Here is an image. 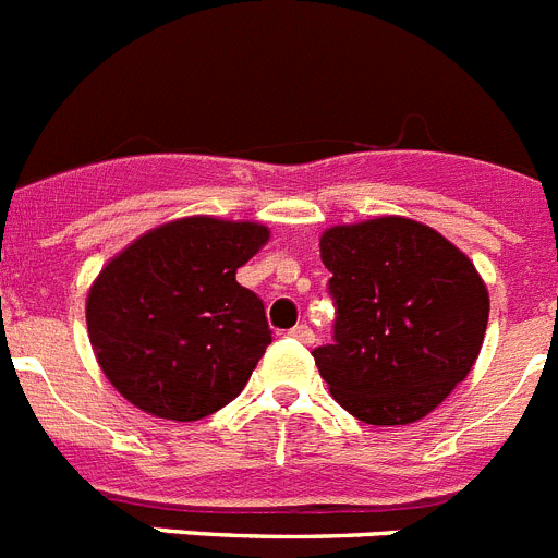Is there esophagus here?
<instances>
[{
	"label": "esophagus",
	"mask_w": 558,
	"mask_h": 558,
	"mask_svg": "<svg viewBox=\"0 0 558 558\" xmlns=\"http://www.w3.org/2000/svg\"><path fill=\"white\" fill-rule=\"evenodd\" d=\"M290 336L296 338V341H302V344H313V330L307 325H296L290 330Z\"/></svg>",
	"instance_id": "esophagus-1"
}]
</instances>
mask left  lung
Returning a JSON list of instances; mask_svg holds the SVG:
<instances>
[{"instance_id": "8db88e82", "label": "left lung", "mask_w": 558, "mask_h": 558, "mask_svg": "<svg viewBox=\"0 0 558 558\" xmlns=\"http://www.w3.org/2000/svg\"><path fill=\"white\" fill-rule=\"evenodd\" d=\"M332 344L316 347L332 398L373 426L428 415L471 373L488 290L463 251L403 217L336 226L322 236Z\"/></svg>"}]
</instances>
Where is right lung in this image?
<instances>
[{"label": "right lung", "mask_w": 558, "mask_h": 558, "mask_svg": "<svg viewBox=\"0 0 558 558\" xmlns=\"http://www.w3.org/2000/svg\"><path fill=\"white\" fill-rule=\"evenodd\" d=\"M265 242L256 222L185 217L143 233L101 270L87 296L89 341L126 401L199 421L242 392L270 327L236 268Z\"/></svg>", "instance_id": "add662e5"}]
</instances>
